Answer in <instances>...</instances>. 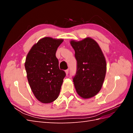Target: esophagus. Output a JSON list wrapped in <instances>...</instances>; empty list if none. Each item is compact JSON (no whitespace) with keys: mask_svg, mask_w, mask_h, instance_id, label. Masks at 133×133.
<instances>
[{"mask_svg":"<svg viewBox=\"0 0 133 133\" xmlns=\"http://www.w3.org/2000/svg\"><path fill=\"white\" fill-rule=\"evenodd\" d=\"M65 73H66V74L68 75V74H69V69H66L65 70Z\"/></svg>","mask_w":133,"mask_h":133,"instance_id":"obj_1","label":"esophagus"}]
</instances>
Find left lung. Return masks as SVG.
Listing matches in <instances>:
<instances>
[{
  "label": "left lung",
  "instance_id": "8db88e82",
  "mask_svg": "<svg viewBox=\"0 0 133 133\" xmlns=\"http://www.w3.org/2000/svg\"><path fill=\"white\" fill-rule=\"evenodd\" d=\"M70 44L76 60V71L73 78L76 91L83 98H91L99 92L105 79V57L98 43L91 38L71 41Z\"/></svg>",
  "mask_w": 133,
  "mask_h": 133
}]
</instances>
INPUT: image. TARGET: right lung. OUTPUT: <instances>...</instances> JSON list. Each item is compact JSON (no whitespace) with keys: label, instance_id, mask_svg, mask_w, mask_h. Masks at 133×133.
Listing matches in <instances>:
<instances>
[{"label":"right lung","instance_id":"right-lung-1","mask_svg":"<svg viewBox=\"0 0 133 133\" xmlns=\"http://www.w3.org/2000/svg\"><path fill=\"white\" fill-rule=\"evenodd\" d=\"M63 39L43 38L34 44L25 60L28 82L34 95L43 103L57 99L65 72L60 70L56 51Z\"/></svg>","mask_w":133,"mask_h":133}]
</instances>
